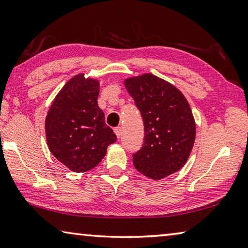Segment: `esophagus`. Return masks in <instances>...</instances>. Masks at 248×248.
Instances as JSON below:
<instances>
[{
	"instance_id": "obj_1",
	"label": "esophagus",
	"mask_w": 248,
	"mask_h": 248,
	"mask_svg": "<svg viewBox=\"0 0 248 248\" xmlns=\"http://www.w3.org/2000/svg\"><path fill=\"white\" fill-rule=\"evenodd\" d=\"M115 133H116V136L118 137V138H120L121 137V128L120 127H117V128H115Z\"/></svg>"
}]
</instances>
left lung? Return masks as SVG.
Masks as SVG:
<instances>
[{
	"label": "left lung",
	"mask_w": 248,
	"mask_h": 248,
	"mask_svg": "<svg viewBox=\"0 0 248 248\" xmlns=\"http://www.w3.org/2000/svg\"><path fill=\"white\" fill-rule=\"evenodd\" d=\"M143 119L144 141L132 154L138 171L162 179L179 170L189 157L195 142L196 124L185 96L153 74L125 79Z\"/></svg>",
	"instance_id": "8db88e82"
}]
</instances>
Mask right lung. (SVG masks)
Wrapping results in <instances>:
<instances>
[{"label": "right lung", "instance_id": "1", "mask_svg": "<svg viewBox=\"0 0 248 248\" xmlns=\"http://www.w3.org/2000/svg\"><path fill=\"white\" fill-rule=\"evenodd\" d=\"M99 84L78 74L59 92L46 118L50 152L77 173L99 164L117 137L98 107Z\"/></svg>", "mask_w": 248, "mask_h": 248}]
</instances>
